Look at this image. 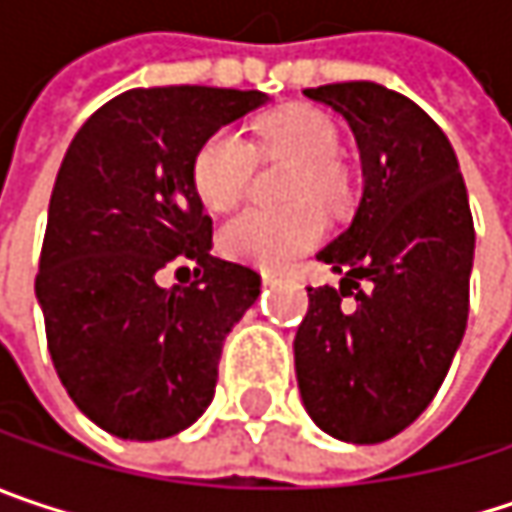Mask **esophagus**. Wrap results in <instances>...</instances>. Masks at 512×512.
<instances>
[{
	"label": "esophagus",
	"instance_id": "34e87169",
	"mask_svg": "<svg viewBox=\"0 0 512 512\" xmlns=\"http://www.w3.org/2000/svg\"><path fill=\"white\" fill-rule=\"evenodd\" d=\"M262 279H265V285H268V282H276V279H279V274H274V271H265V274H262Z\"/></svg>",
	"mask_w": 512,
	"mask_h": 512
}]
</instances>
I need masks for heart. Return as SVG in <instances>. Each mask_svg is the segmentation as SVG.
Instances as JSON below:
<instances>
[{"mask_svg": "<svg viewBox=\"0 0 512 512\" xmlns=\"http://www.w3.org/2000/svg\"><path fill=\"white\" fill-rule=\"evenodd\" d=\"M256 151L265 157H288L294 171L288 177V198L297 203L285 209L250 206L230 218L221 230V250L238 262L259 268H282L294 256L306 253L326 233L323 203L341 209L352 198V177L341 151V136L335 122L306 104H291L265 116L256 128V148L236 133L215 130L195 154L192 183L209 209H233L256 168Z\"/></svg>", "mask_w": 512, "mask_h": 512, "instance_id": "heart-1", "label": "heart"}]
</instances>
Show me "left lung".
<instances>
[{
  "instance_id": "obj_1",
  "label": "left lung",
  "mask_w": 512,
  "mask_h": 512,
  "mask_svg": "<svg viewBox=\"0 0 512 512\" xmlns=\"http://www.w3.org/2000/svg\"><path fill=\"white\" fill-rule=\"evenodd\" d=\"M361 151L355 218L317 259L341 288H309L294 338L303 405L344 443H382L437 396L469 317L475 227L457 157L411 98L373 81L306 90ZM344 296H355L349 307Z\"/></svg>"
}]
</instances>
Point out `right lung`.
<instances>
[{"mask_svg":"<svg viewBox=\"0 0 512 512\" xmlns=\"http://www.w3.org/2000/svg\"><path fill=\"white\" fill-rule=\"evenodd\" d=\"M265 101L189 84L128 90L60 163L34 291L66 393L122 440H163L201 417L224 338L259 297L253 268L212 256L192 163L203 139ZM186 258L199 279L163 289L162 268Z\"/></svg>","mask_w":512,"mask_h":512,"instance_id":"right-lung-1","label":"right lung"}]
</instances>
